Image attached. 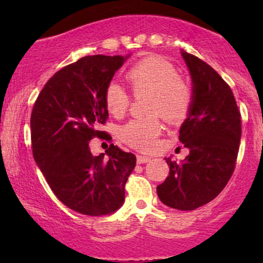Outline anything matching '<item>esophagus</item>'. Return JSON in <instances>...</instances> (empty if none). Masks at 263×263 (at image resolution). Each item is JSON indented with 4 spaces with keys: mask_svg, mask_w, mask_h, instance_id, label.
<instances>
[{
    "mask_svg": "<svg viewBox=\"0 0 263 263\" xmlns=\"http://www.w3.org/2000/svg\"><path fill=\"white\" fill-rule=\"evenodd\" d=\"M151 159H149V157H146V156H138V163L139 164H145V163H148Z\"/></svg>",
    "mask_w": 263,
    "mask_h": 263,
    "instance_id": "esophagus-1",
    "label": "esophagus"
}]
</instances>
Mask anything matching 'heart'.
Masks as SVG:
<instances>
[{
	"label": "heart",
	"mask_w": 263,
	"mask_h": 263,
	"mask_svg": "<svg viewBox=\"0 0 263 263\" xmlns=\"http://www.w3.org/2000/svg\"><path fill=\"white\" fill-rule=\"evenodd\" d=\"M135 96L149 95L147 112L160 114L171 123L188 116L193 105V88L179 77L175 66L158 56H148L129 68L124 74ZM106 109L115 117H122L130 105V95L118 85L110 82L104 92ZM163 124L157 115L134 118L120 130L123 141L133 148L149 152L156 147Z\"/></svg>",
	"instance_id": "b5f03b06"
}]
</instances>
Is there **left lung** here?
Instances as JSON below:
<instances>
[{
    "label": "left lung",
    "instance_id": "1",
    "mask_svg": "<svg viewBox=\"0 0 263 263\" xmlns=\"http://www.w3.org/2000/svg\"><path fill=\"white\" fill-rule=\"evenodd\" d=\"M193 80V105L179 130L190 152L182 163L167 158L170 172L157 186L166 206L193 211L217 197L235 171L242 121L235 96L210 64L182 51Z\"/></svg>",
    "mask_w": 263,
    "mask_h": 263
}]
</instances>
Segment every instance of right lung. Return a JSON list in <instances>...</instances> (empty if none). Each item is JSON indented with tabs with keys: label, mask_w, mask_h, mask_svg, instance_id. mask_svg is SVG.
Returning <instances> with one entry per match:
<instances>
[{
	"label": "right lung",
	"mask_w": 263,
	"mask_h": 263,
	"mask_svg": "<svg viewBox=\"0 0 263 263\" xmlns=\"http://www.w3.org/2000/svg\"><path fill=\"white\" fill-rule=\"evenodd\" d=\"M123 56H85L46 82L31 114L32 152L61 202L86 215H105L122 206L136 157L111 143L95 157L89 141H111L102 130L109 112L104 92Z\"/></svg>",
	"instance_id": "right-lung-1"
}]
</instances>
